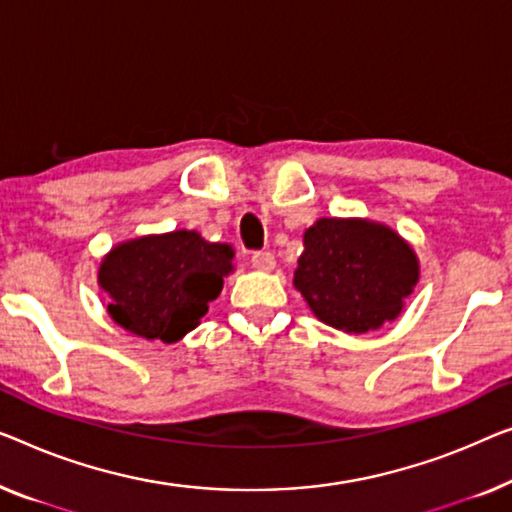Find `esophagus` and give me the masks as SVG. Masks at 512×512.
I'll use <instances>...</instances> for the list:
<instances>
[{
	"label": "esophagus",
	"instance_id": "34e87169",
	"mask_svg": "<svg viewBox=\"0 0 512 512\" xmlns=\"http://www.w3.org/2000/svg\"><path fill=\"white\" fill-rule=\"evenodd\" d=\"M251 265H254L256 270L268 272L274 268V256L270 251H254V254H251Z\"/></svg>",
	"mask_w": 512,
	"mask_h": 512
}]
</instances>
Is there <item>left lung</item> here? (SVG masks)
Instances as JSON below:
<instances>
[{
    "instance_id": "left-lung-1",
    "label": "left lung",
    "mask_w": 512,
    "mask_h": 512,
    "mask_svg": "<svg viewBox=\"0 0 512 512\" xmlns=\"http://www.w3.org/2000/svg\"><path fill=\"white\" fill-rule=\"evenodd\" d=\"M418 281V261L395 231L360 219H318L305 233L295 288L323 323L353 332L397 318Z\"/></svg>"
}]
</instances>
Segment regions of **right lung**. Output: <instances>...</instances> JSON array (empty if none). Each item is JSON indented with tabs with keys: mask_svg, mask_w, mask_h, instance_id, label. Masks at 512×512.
Wrapping results in <instances>:
<instances>
[{
	"mask_svg": "<svg viewBox=\"0 0 512 512\" xmlns=\"http://www.w3.org/2000/svg\"><path fill=\"white\" fill-rule=\"evenodd\" d=\"M231 244L205 242L194 231L138 238L103 258L99 284L110 316L145 339L173 344L194 330L233 270Z\"/></svg>",
	"mask_w": 512,
	"mask_h": 512,
	"instance_id": "1",
	"label": "right lung"
}]
</instances>
